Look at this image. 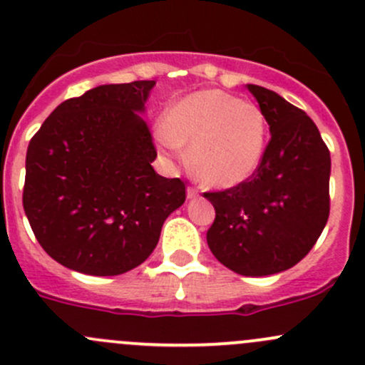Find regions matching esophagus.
Segmentation results:
<instances>
[{
  "label": "esophagus",
  "instance_id": "1",
  "mask_svg": "<svg viewBox=\"0 0 365 365\" xmlns=\"http://www.w3.org/2000/svg\"><path fill=\"white\" fill-rule=\"evenodd\" d=\"M186 197L190 198V200H193V198H197V197H198V191L195 190V187H187V191H186Z\"/></svg>",
  "mask_w": 365,
  "mask_h": 365
}]
</instances>
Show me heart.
I'll use <instances>...</instances> for the list:
<instances>
[{"instance_id":"1","label":"heart","mask_w":365,"mask_h":365,"mask_svg":"<svg viewBox=\"0 0 365 365\" xmlns=\"http://www.w3.org/2000/svg\"><path fill=\"white\" fill-rule=\"evenodd\" d=\"M156 138L172 155H181L182 145H190V168L205 186L234 187L260 167L267 121L251 101L207 89L170 105Z\"/></svg>"}]
</instances>
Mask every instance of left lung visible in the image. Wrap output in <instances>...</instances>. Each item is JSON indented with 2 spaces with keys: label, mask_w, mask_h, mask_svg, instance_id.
Listing matches in <instances>:
<instances>
[{
  "label": "left lung",
  "mask_w": 365,
  "mask_h": 365,
  "mask_svg": "<svg viewBox=\"0 0 365 365\" xmlns=\"http://www.w3.org/2000/svg\"><path fill=\"white\" fill-rule=\"evenodd\" d=\"M270 130L258 170L230 190L205 193L216 220L207 244L240 276H270L299 264L329 220L330 153L313 119L283 96L247 84Z\"/></svg>",
  "instance_id": "1"
}]
</instances>
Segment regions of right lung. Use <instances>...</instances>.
I'll return each mask as SVG.
<instances>
[{
  "label": "right lung",
  "instance_id": "obj_1",
  "mask_svg": "<svg viewBox=\"0 0 365 365\" xmlns=\"http://www.w3.org/2000/svg\"><path fill=\"white\" fill-rule=\"evenodd\" d=\"M156 81L105 84L63 101L26 155V216L45 253L89 276L148 260L165 220L186 200L181 179L156 174L140 114Z\"/></svg>",
  "mask_w": 365,
  "mask_h": 365
}]
</instances>
